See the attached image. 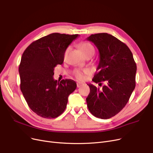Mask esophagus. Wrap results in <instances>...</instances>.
<instances>
[{
    "mask_svg": "<svg viewBox=\"0 0 153 153\" xmlns=\"http://www.w3.org/2000/svg\"><path fill=\"white\" fill-rule=\"evenodd\" d=\"M85 84L84 83H77V87L78 88H80V87H82V86H83Z\"/></svg>",
    "mask_w": 153,
    "mask_h": 153,
    "instance_id": "obj_1",
    "label": "esophagus"
}]
</instances>
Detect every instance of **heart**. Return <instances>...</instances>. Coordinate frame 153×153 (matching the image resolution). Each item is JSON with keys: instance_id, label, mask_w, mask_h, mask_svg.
Listing matches in <instances>:
<instances>
[{"instance_id": "heart-1", "label": "heart", "mask_w": 153, "mask_h": 153, "mask_svg": "<svg viewBox=\"0 0 153 153\" xmlns=\"http://www.w3.org/2000/svg\"><path fill=\"white\" fill-rule=\"evenodd\" d=\"M80 46V48L81 51L83 52V53L85 54L87 53L90 52V51H94V46L91 45L90 42H82L79 45ZM70 50V47L67 48L66 50L65 51V56L66 55L67 53H68V51ZM88 74V71H84L83 72L80 71H77L75 73L76 77L80 80H83L85 78V75Z\"/></svg>"}]
</instances>
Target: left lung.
I'll return each instance as SVG.
<instances>
[{
	"instance_id": "obj_1",
	"label": "left lung",
	"mask_w": 153,
	"mask_h": 153,
	"mask_svg": "<svg viewBox=\"0 0 153 153\" xmlns=\"http://www.w3.org/2000/svg\"><path fill=\"white\" fill-rule=\"evenodd\" d=\"M87 40L99 51V63L92 81L102 88L88 84L90 91L87 107L95 117L107 119L123 109L136 87V64L130 49L124 42L107 33L91 34Z\"/></svg>"
}]
</instances>
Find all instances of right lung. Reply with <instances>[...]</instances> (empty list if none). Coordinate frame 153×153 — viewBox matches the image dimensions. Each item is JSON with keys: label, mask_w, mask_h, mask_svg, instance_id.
Returning <instances> with one entry per match:
<instances>
[{"label": "right lung", "mask_w": 153, "mask_h": 153, "mask_svg": "<svg viewBox=\"0 0 153 153\" xmlns=\"http://www.w3.org/2000/svg\"><path fill=\"white\" fill-rule=\"evenodd\" d=\"M78 34L52 33L33 42L24 51L19 67L21 90L32 111L43 118L58 117L76 88L70 79L53 78L54 67L63 63L65 51Z\"/></svg>", "instance_id": "obj_1"}]
</instances>
